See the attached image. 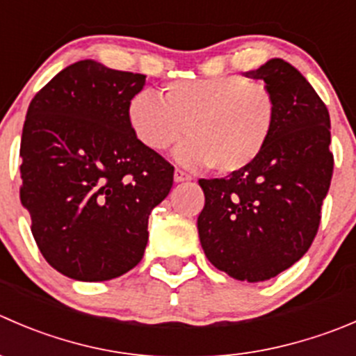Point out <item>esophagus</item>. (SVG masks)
<instances>
[{
  "instance_id": "esophagus-1",
  "label": "esophagus",
  "mask_w": 356,
  "mask_h": 356,
  "mask_svg": "<svg viewBox=\"0 0 356 356\" xmlns=\"http://www.w3.org/2000/svg\"><path fill=\"white\" fill-rule=\"evenodd\" d=\"M174 179H175V182H184V181H189V179H191V175L186 174V172L181 170V168H175Z\"/></svg>"
}]
</instances>
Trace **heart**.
<instances>
[{"label": "heart", "mask_w": 356, "mask_h": 356, "mask_svg": "<svg viewBox=\"0 0 356 356\" xmlns=\"http://www.w3.org/2000/svg\"><path fill=\"white\" fill-rule=\"evenodd\" d=\"M129 123L144 147L175 151L188 168L213 165L219 174L245 170L259 160L277 125V101L264 81L222 74L168 83L163 95L140 90L129 102Z\"/></svg>", "instance_id": "b5f03b06"}]
</instances>
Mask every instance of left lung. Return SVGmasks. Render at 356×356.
Returning a JSON list of instances; mask_svg holds the SVG:
<instances>
[{"label": "left lung", "mask_w": 356, "mask_h": 356, "mask_svg": "<svg viewBox=\"0 0 356 356\" xmlns=\"http://www.w3.org/2000/svg\"><path fill=\"white\" fill-rule=\"evenodd\" d=\"M245 76L262 79L277 101V125L255 163L200 179L205 207L198 233L207 259L231 278L264 282L308 252L334 170L330 116L305 76L271 58Z\"/></svg>", "instance_id": "1"}]
</instances>
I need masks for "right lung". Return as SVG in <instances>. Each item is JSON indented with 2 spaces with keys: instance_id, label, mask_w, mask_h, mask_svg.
<instances>
[{
  "instance_id": "obj_1",
  "label": "right lung",
  "mask_w": 356,
  "mask_h": 356,
  "mask_svg": "<svg viewBox=\"0 0 356 356\" xmlns=\"http://www.w3.org/2000/svg\"><path fill=\"white\" fill-rule=\"evenodd\" d=\"M144 83V74L79 60L27 109L20 202L43 257L74 280H111L136 268L151 210L174 184V167L129 123V102Z\"/></svg>"
}]
</instances>
